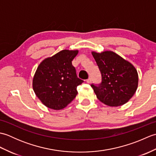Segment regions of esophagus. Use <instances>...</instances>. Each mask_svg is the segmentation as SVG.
<instances>
[{
  "label": "esophagus",
  "mask_w": 156,
  "mask_h": 156,
  "mask_svg": "<svg viewBox=\"0 0 156 156\" xmlns=\"http://www.w3.org/2000/svg\"><path fill=\"white\" fill-rule=\"evenodd\" d=\"M91 82H92V78H88L87 80V83H88V84L91 83Z\"/></svg>",
  "instance_id": "esophagus-1"
}]
</instances>
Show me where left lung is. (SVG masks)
I'll return each mask as SVG.
<instances>
[{"label": "left lung", "mask_w": 156, "mask_h": 156, "mask_svg": "<svg viewBox=\"0 0 156 156\" xmlns=\"http://www.w3.org/2000/svg\"><path fill=\"white\" fill-rule=\"evenodd\" d=\"M101 74V82L92 84L98 99L110 107L129 101L136 91L138 74L131 63L111 51L92 52Z\"/></svg>", "instance_id": "left-lung-1"}]
</instances>
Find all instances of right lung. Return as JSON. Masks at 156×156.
I'll use <instances>...</instances> for the list:
<instances>
[{"label": "right lung", "instance_id": "add662e5", "mask_svg": "<svg viewBox=\"0 0 156 156\" xmlns=\"http://www.w3.org/2000/svg\"><path fill=\"white\" fill-rule=\"evenodd\" d=\"M78 53V50L64 49L44 59L37 67L33 80V88L47 107L60 110L77 95L76 88L84 82L78 78L72 64Z\"/></svg>", "mask_w": 156, "mask_h": 156}]
</instances>
